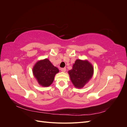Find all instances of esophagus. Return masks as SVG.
Returning <instances> with one entry per match:
<instances>
[{
    "mask_svg": "<svg viewBox=\"0 0 127 127\" xmlns=\"http://www.w3.org/2000/svg\"><path fill=\"white\" fill-rule=\"evenodd\" d=\"M66 68H63L61 69V71L62 72H65V71H66Z\"/></svg>",
    "mask_w": 127,
    "mask_h": 127,
    "instance_id": "obj_1",
    "label": "esophagus"
}]
</instances>
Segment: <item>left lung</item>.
Segmentation results:
<instances>
[{"label": "left lung", "mask_w": 127, "mask_h": 127, "mask_svg": "<svg viewBox=\"0 0 127 127\" xmlns=\"http://www.w3.org/2000/svg\"><path fill=\"white\" fill-rule=\"evenodd\" d=\"M93 72V66L87 60L77 59L68 74L75 87L81 88L92 78Z\"/></svg>", "instance_id": "obj_1"}]
</instances>
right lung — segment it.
<instances>
[{
  "label": "right lung",
  "instance_id": "add662e5",
  "mask_svg": "<svg viewBox=\"0 0 127 127\" xmlns=\"http://www.w3.org/2000/svg\"><path fill=\"white\" fill-rule=\"evenodd\" d=\"M48 59L38 61L33 68V75L40 85L43 87L49 86L53 83L55 76L59 72Z\"/></svg>",
  "mask_w": 127,
  "mask_h": 127
}]
</instances>
